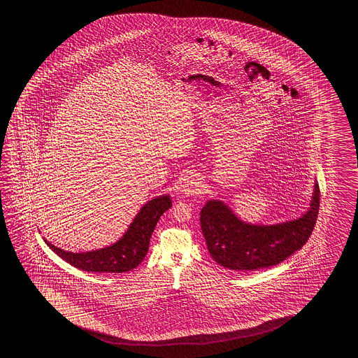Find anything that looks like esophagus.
I'll list each match as a JSON object with an SVG mask.
<instances>
[{
	"label": "esophagus",
	"instance_id": "1",
	"mask_svg": "<svg viewBox=\"0 0 358 358\" xmlns=\"http://www.w3.org/2000/svg\"><path fill=\"white\" fill-rule=\"evenodd\" d=\"M201 187H203V183L199 178L189 177V178L183 181L182 186H181V192L186 196L195 195L201 189Z\"/></svg>",
	"mask_w": 358,
	"mask_h": 358
}]
</instances>
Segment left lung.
<instances>
[{"instance_id": "obj_1", "label": "left lung", "mask_w": 358, "mask_h": 358, "mask_svg": "<svg viewBox=\"0 0 358 358\" xmlns=\"http://www.w3.org/2000/svg\"><path fill=\"white\" fill-rule=\"evenodd\" d=\"M320 191L315 182L310 208L297 219L282 223H245L222 200L203 205L200 223L210 256L224 268L257 271L281 264L301 250L317 223Z\"/></svg>"}]
</instances>
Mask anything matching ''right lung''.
Segmentation results:
<instances>
[{"instance_id":"obj_1","label":"right lung","mask_w":358,"mask_h":358,"mask_svg":"<svg viewBox=\"0 0 358 358\" xmlns=\"http://www.w3.org/2000/svg\"><path fill=\"white\" fill-rule=\"evenodd\" d=\"M172 206L169 195L158 196L145 203L135 215L124 236L100 250L73 253L55 247L44 238L48 247L76 268L87 272L122 273L134 270L147 256L149 241L164 211Z\"/></svg>"}]
</instances>
